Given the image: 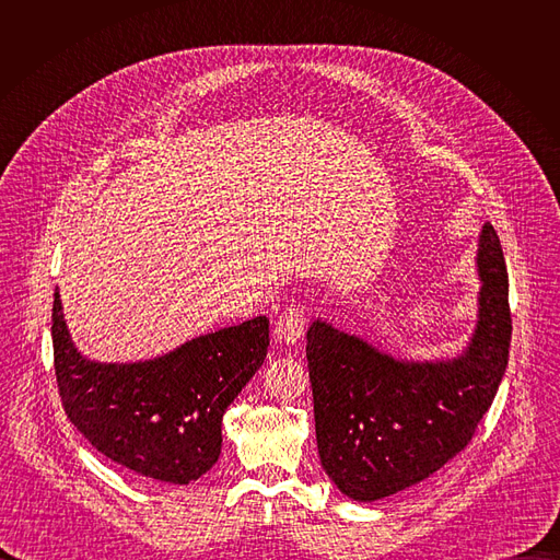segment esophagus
<instances>
[{"mask_svg": "<svg viewBox=\"0 0 560 560\" xmlns=\"http://www.w3.org/2000/svg\"><path fill=\"white\" fill-rule=\"evenodd\" d=\"M307 326V314L303 305H290L285 312H281V316L277 318L275 324V337L279 343H296Z\"/></svg>", "mask_w": 560, "mask_h": 560, "instance_id": "1", "label": "esophagus"}]
</instances>
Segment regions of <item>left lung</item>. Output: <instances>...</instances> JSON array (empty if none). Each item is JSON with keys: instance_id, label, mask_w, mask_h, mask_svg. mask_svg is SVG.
Segmentation results:
<instances>
[{"instance_id": "obj_1", "label": "left lung", "mask_w": 560, "mask_h": 560, "mask_svg": "<svg viewBox=\"0 0 560 560\" xmlns=\"http://www.w3.org/2000/svg\"><path fill=\"white\" fill-rule=\"evenodd\" d=\"M476 266L478 322L456 359L398 361L318 318L307 328L318 456L346 497L370 503L423 481L467 447L490 410L512 341L508 268L490 223Z\"/></svg>"}]
</instances>
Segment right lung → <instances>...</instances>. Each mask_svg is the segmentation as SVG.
<instances>
[{
	"mask_svg": "<svg viewBox=\"0 0 560 560\" xmlns=\"http://www.w3.org/2000/svg\"><path fill=\"white\" fill-rule=\"evenodd\" d=\"M52 357L70 423L110 460L175 486L221 454V419L261 368L270 322L255 316L139 363H97L77 352L55 290Z\"/></svg>",
	"mask_w": 560,
	"mask_h": 560,
	"instance_id": "1",
	"label": "right lung"
}]
</instances>
